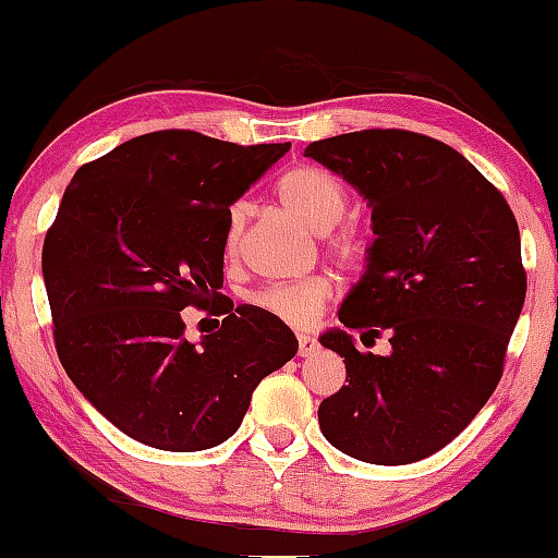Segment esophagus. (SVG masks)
<instances>
[{
    "instance_id": "obj_1",
    "label": "esophagus",
    "mask_w": 558,
    "mask_h": 558,
    "mask_svg": "<svg viewBox=\"0 0 558 558\" xmlns=\"http://www.w3.org/2000/svg\"><path fill=\"white\" fill-rule=\"evenodd\" d=\"M318 350V342L316 337L308 335V331H298V355H303V359H308Z\"/></svg>"
}]
</instances>
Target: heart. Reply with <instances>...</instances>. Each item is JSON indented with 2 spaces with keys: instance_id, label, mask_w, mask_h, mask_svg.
Here are the masks:
<instances>
[{
  "instance_id": "1",
  "label": "heart",
  "mask_w": 558,
  "mask_h": 558,
  "mask_svg": "<svg viewBox=\"0 0 558 558\" xmlns=\"http://www.w3.org/2000/svg\"><path fill=\"white\" fill-rule=\"evenodd\" d=\"M277 197L281 208L292 213L303 227L316 231V234H327V231L335 229L348 210V195L340 181L316 166L290 168L277 181ZM245 218V205H231L227 218V236H223V245H227L229 255H234L236 247H240ZM335 247L345 260H359L363 253V245L355 236H340ZM329 295V279L311 277L295 281V284L266 287V290H260L253 298V303L260 311L281 318L284 324L305 327V324L316 322L318 313L327 305Z\"/></svg>"
}]
</instances>
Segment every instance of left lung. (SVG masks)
<instances>
[{"label":"left lung","mask_w":558,"mask_h":558,"mask_svg":"<svg viewBox=\"0 0 558 558\" xmlns=\"http://www.w3.org/2000/svg\"><path fill=\"white\" fill-rule=\"evenodd\" d=\"M305 158L366 199L374 231L342 327L318 337L348 368L318 427L366 464L422 461L480 414L504 372L527 292L517 218L464 155L414 131H353ZM350 330L364 344L387 330L391 353L361 354Z\"/></svg>","instance_id":"1"}]
</instances>
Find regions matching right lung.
I'll list each match as a JSON object with an SVG mask.
<instances>
[{
    "mask_svg": "<svg viewBox=\"0 0 558 558\" xmlns=\"http://www.w3.org/2000/svg\"><path fill=\"white\" fill-rule=\"evenodd\" d=\"M287 149L155 131L81 166L62 195L41 250L60 363L144 446H221L260 379L298 353L292 329L258 305L219 298L222 327L199 343L180 318L218 296L229 208Z\"/></svg>",
    "mask_w": 558,
    "mask_h": 558,
    "instance_id": "add662e5",
    "label": "right lung"
}]
</instances>
